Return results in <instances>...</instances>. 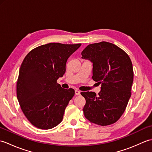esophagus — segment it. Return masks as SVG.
<instances>
[{
    "label": "esophagus",
    "mask_w": 152,
    "mask_h": 152,
    "mask_svg": "<svg viewBox=\"0 0 152 152\" xmlns=\"http://www.w3.org/2000/svg\"><path fill=\"white\" fill-rule=\"evenodd\" d=\"M75 95H80V91L78 90H75Z\"/></svg>",
    "instance_id": "esophagus-1"
}]
</instances>
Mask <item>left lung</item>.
Masks as SVG:
<instances>
[{
	"instance_id": "8db88e82",
	"label": "left lung",
	"mask_w": 152,
	"mask_h": 152,
	"mask_svg": "<svg viewBox=\"0 0 152 152\" xmlns=\"http://www.w3.org/2000/svg\"><path fill=\"white\" fill-rule=\"evenodd\" d=\"M83 59L93 63L92 78L101 83V91L82 92L87 119L105 126L120 118L131 97L133 83V64L129 57L115 44L101 42L89 44L82 52Z\"/></svg>"
}]
</instances>
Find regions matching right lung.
Masks as SVG:
<instances>
[{
  "mask_svg": "<svg viewBox=\"0 0 152 152\" xmlns=\"http://www.w3.org/2000/svg\"><path fill=\"white\" fill-rule=\"evenodd\" d=\"M80 46L50 43L34 48L25 57L19 72L17 98L25 117L36 127L50 129L62 121L75 91L62 88L57 80Z\"/></svg>",
  "mask_w": 152,
  "mask_h": 152,
  "instance_id": "right-lung-1",
  "label": "right lung"
}]
</instances>
